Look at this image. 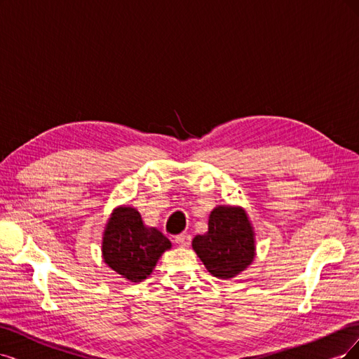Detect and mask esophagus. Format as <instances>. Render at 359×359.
I'll return each mask as SVG.
<instances>
[{
  "label": "esophagus",
  "mask_w": 359,
  "mask_h": 359,
  "mask_svg": "<svg viewBox=\"0 0 359 359\" xmlns=\"http://www.w3.org/2000/svg\"><path fill=\"white\" fill-rule=\"evenodd\" d=\"M175 241L180 247H189L191 244V235L189 233H180L175 238Z\"/></svg>",
  "instance_id": "obj_1"
}]
</instances>
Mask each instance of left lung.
Wrapping results in <instances>:
<instances>
[{"label": "left lung", "instance_id": "left-lung-1", "mask_svg": "<svg viewBox=\"0 0 359 359\" xmlns=\"http://www.w3.org/2000/svg\"><path fill=\"white\" fill-rule=\"evenodd\" d=\"M192 248L205 269L219 280H232L256 257V233L240 205H216L208 216V231L196 235Z\"/></svg>", "mask_w": 359, "mask_h": 359}]
</instances>
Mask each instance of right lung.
Here are the masks:
<instances>
[{
    "mask_svg": "<svg viewBox=\"0 0 359 359\" xmlns=\"http://www.w3.org/2000/svg\"><path fill=\"white\" fill-rule=\"evenodd\" d=\"M170 248L168 238L146 226L135 207L118 205L106 222L102 236L103 262L130 283L146 280Z\"/></svg>",
    "mask_w": 359,
    "mask_h": 359,
    "instance_id": "obj_1",
    "label": "right lung"
}]
</instances>
